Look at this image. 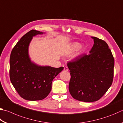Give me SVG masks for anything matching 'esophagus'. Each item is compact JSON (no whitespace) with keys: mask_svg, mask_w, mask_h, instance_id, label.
Returning <instances> with one entry per match:
<instances>
[{"mask_svg":"<svg viewBox=\"0 0 123 123\" xmlns=\"http://www.w3.org/2000/svg\"><path fill=\"white\" fill-rule=\"evenodd\" d=\"M64 71H68V67L67 66H65L64 67Z\"/></svg>","mask_w":123,"mask_h":123,"instance_id":"esophagus-1","label":"esophagus"}]
</instances>
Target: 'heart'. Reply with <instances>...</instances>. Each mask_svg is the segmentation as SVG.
I'll return each mask as SVG.
<instances>
[{
  "instance_id": "b5f03b06",
  "label": "heart",
  "mask_w": 123,
  "mask_h": 123,
  "mask_svg": "<svg viewBox=\"0 0 123 123\" xmlns=\"http://www.w3.org/2000/svg\"><path fill=\"white\" fill-rule=\"evenodd\" d=\"M80 43L78 42L73 43L70 47L69 54H73L78 50V54H80L81 52V47Z\"/></svg>"
}]
</instances>
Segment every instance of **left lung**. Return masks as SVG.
I'll list each match as a JSON object with an SVG mask.
<instances>
[{
	"instance_id": "8db88e82",
	"label": "left lung",
	"mask_w": 123,
	"mask_h": 123,
	"mask_svg": "<svg viewBox=\"0 0 123 123\" xmlns=\"http://www.w3.org/2000/svg\"><path fill=\"white\" fill-rule=\"evenodd\" d=\"M94 44L87 55L68 62L70 79L69 91L79 101L93 102L99 100L113 82L114 60L105 41L92 37Z\"/></svg>"
}]
</instances>
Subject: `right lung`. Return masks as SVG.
Segmentation results:
<instances>
[{"instance_id":"right-lung-1","label":"right lung","mask_w":123,"mask_h":123,"mask_svg":"<svg viewBox=\"0 0 123 123\" xmlns=\"http://www.w3.org/2000/svg\"><path fill=\"white\" fill-rule=\"evenodd\" d=\"M43 32L31 30L23 36L12 49L10 59V78L14 88L22 98L41 100L51 89L53 79L63 69L38 66L31 61L28 47L32 37Z\"/></svg>"}]
</instances>
